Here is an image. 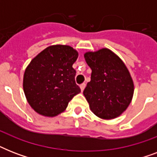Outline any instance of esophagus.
I'll use <instances>...</instances> for the list:
<instances>
[{"instance_id":"esophagus-1","label":"esophagus","mask_w":157,"mask_h":157,"mask_svg":"<svg viewBox=\"0 0 157 157\" xmlns=\"http://www.w3.org/2000/svg\"><path fill=\"white\" fill-rule=\"evenodd\" d=\"M80 88H81V91H83L84 90H85V88H86V84H85V83L81 84V86H80Z\"/></svg>"}]
</instances>
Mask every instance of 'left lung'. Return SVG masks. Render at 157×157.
I'll list each match as a JSON object with an SVG mask.
<instances>
[{"label": "left lung", "instance_id": "obj_1", "mask_svg": "<svg viewBox=\"0 0 157 157\" xmlns=\"http://www.w3.org/2000/svg\"><path fill=\"white\" fill-rule=\"evenodd\" d=\"M92 70L83 94L90 110L102 119H113L125 111L133 98L134 83L124 63L108 49L87 52Z\"/></svg>", "mask_w": 157, "mask_h": 157}]
</instances>
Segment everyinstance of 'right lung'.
Wrapping results in <instances>:
<instances>
[{"label": "right lung", "mask_w": 157, "mask_h": 157, "mask_svg": "<svg viewBox=\"0 0 157 157\" xmlns=\"http://www.w3.org/2000/svg\"><path fill=\"white\" fill-rule=\"evenodd\" d=\"M78 53L68 45L49 46L31 61L23 76L28 103L39 114L55 117L81 92L72 64Z\"/></svg>", "instance_id": "obj_1"}]
</instances>
